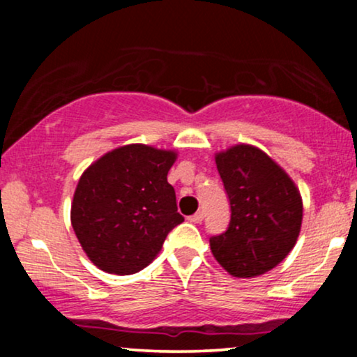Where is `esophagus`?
Segmentation results:
<instances>
[{
	"label": "esophagus",
	"mask_w": 357,
	"mask_h": 357,
	"mask_svg": "<svg viewBox=\"0 0 357 357\" xmlns=\"http://www.w3.org/2000/svg\"><path fill=\"white\" fill-rule=\"evenodd\" d=\"M203 218H204L203 211H198V213H195L192 216H190V221H192V223H202Z\"/></svg>",
	"instance_id": "34e87169"
}]
</instances>
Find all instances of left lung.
I'll list each match as a JSON object with an SVG mask.
<instances>
[{
    "mask_svg": "<svg viewBox=\"0 0 357 357\" xmlns=\"http://www.w3.org/2000/svg\"><path fill=\"white\" fill-rule=\"evenodd\" d=\"M216 167L230 202V223L210 238L218 264L233 277H257L277 267L296 245L302 198L292 179L253 146L216 154Z\"/></svg>",
    "mask_w": 357,
    "mask_h": 357,
    "instance_id": "left-lung-1",
    "label": "left lung"
}]
</instances>
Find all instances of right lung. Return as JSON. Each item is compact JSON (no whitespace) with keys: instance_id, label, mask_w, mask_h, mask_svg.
<instances>
[{"instance_id":"right-lung-1","label":"right lung","mask_w":357,"mask_h":357,"mask_svg":"<svg viewBox=\"0 0 357 357\" xmlns=\"http://www.w3.org/2000/svg\"><path fill=\"white\" fill-rule=\"evenodd\" d=\"M173 151L129 144L87 167L72 203V227L100 270L130 275L158 255L167 233L183 223L167 171Z\"/></svg>"}]
</instances>
